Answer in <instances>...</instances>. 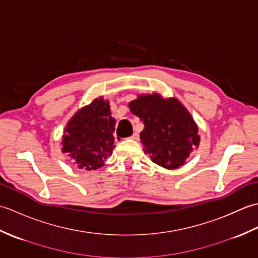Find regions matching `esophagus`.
I'll use <instances>...</instances> for the list:
<instances>
[{"label": "esophagus", "instance_id": "1", "mask_svg": "<svg viewBox=\"0 0 258 258\" xmlns=\"http://www.w3.org/2000/svg\"><path fill=\"white\" fill-rule=\"evenodd\" d=\"M132 140H139V133H134L132 136H131Z\"/></svg>", "mask_w": 258, "mask_h": 258}]
</instances>
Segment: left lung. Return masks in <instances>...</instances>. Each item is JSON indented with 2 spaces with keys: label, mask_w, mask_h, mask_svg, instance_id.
Returning a JSON list of instances; mask_svg holds the SVG:
<instances>
[{
  "label": "left lung",
  "mask_w": 258,
  "mask_h": 258,
  "mask_svg": "<svg viewBox=\"0 0 258 258\" xmlns=\"http://www.w3.org/2000/svg\"><path fill=\"white\" fill-rule=\"evenodd\" d=\"M128 107L145 125L140 138L144 151L157 165L178 168L199 146V128L176 98L141 95Z\"/></svg>",
  "instance_id": "1"
}]
</instances>
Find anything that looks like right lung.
I'll return each instance as SVG.
<instances>
[{
	"mask_svg": "<svg viewBox=\"0 0 258 258\" xmlns=\"http://www.w3.org/2000/svg\"><path fill=\"white\" fill-rule=\"evenodd\" d=\"M115 118L108 102L102 97L85 106L71 118L63 135L62 151L74 158L79 168H100L114 150Z\"/></svg>",
	"mask_w": 258,
	"mask_h": 258,
	"instance_id": "obj_1",
	"label": "right lung"
}]
</instances>
